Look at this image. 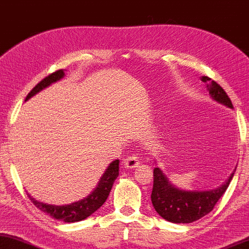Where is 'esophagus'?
<instances>
[{
	"mask_svg": "<svg viewBox=\"0 0 249 249\" xmlns=\"http://www.w3.org/2000/svg\"><path fill=\"white\" fill-rule=\"evenodd\" d=\"M140 165V159L136 155H131L125 160V166L126 168H136Z\"/></svg>",
	"mask_w": 249,
	"mask_h": 249,
	"instance_id": "1",
	"label": "esophagus"
}]
</instances>
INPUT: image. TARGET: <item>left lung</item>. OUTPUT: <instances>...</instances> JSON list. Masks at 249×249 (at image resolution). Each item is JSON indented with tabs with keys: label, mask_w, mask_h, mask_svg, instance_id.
<instances>
[{
	"label": "left lung",
	"mask_w": 249,
	"mask_h": 249,
	"mask_svg": "<svg viewBox=\"0 0 249 249\" xmlns=\"http://www.w3.org/2000/svg\"><path fill=\"white\" fill-rule=\"evenodd\" d=\"M201 80L207 85V89L213 99L232 108L231 98L220 85L207 76H202ZM235 171L224 184H221V187L214 190L184 191L172 185L161 169L155 168L153 171V190L151 195L152 205L163 219L174 224H190L199 220L200 218L213 211L218 200L229 187Z\"/></svg>",
	"instance_id": "8db88e82"
}]
</instances>
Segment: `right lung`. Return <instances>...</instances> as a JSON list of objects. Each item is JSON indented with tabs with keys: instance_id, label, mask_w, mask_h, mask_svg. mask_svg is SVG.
<instances>
[{
	"instance_id": "1",
	"label": "right lung",
	"mask_w": 249,
	"mask_h": 249,
	"mask_svg": "<svg viewBox=\"0 0 249 249\" xmlns=\"http://www.w3.org/2000/svg\"><path fill=\"white\" fill-rule=\"evenodd\" d=\"M65 72L64 69L57 70L53 73H50L49 76H47L44 79H42L36 86L29 92L25 101H28L35 96L36 92L41 91L48 86H50L53 83L60 80L61 78H64ZM118 164H120V160H115L108 165V168L106 169L105 173L103 174L101 180L97 184V187L90 195L83 200L79 201L72 202L70 205L65 206H54V205H48V203L40 202L35 198H32L31 196L28 194V196L30 200L33 202L38 209H40L43 213H46L51 216L54 219L65 221V222H76L86 219L87 217L90 216L91 213H94L98 208H101L104 202L106 201L107 196H108L112 187L114 184V181L118 177Z\"/></svg>"
}]
</instances>
